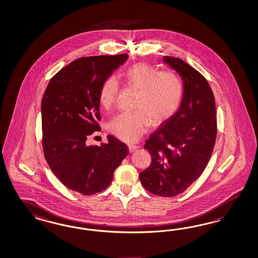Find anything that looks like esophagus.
<instances>
[{"mask_svg":"<svg viewBox=\"0 0 258 258\" xmlns=\"http://www.w3.org/2000/svg\"><path fill=\"white\" fill-rule=\"evenodd\" d=\"M138 148L139 147H138V146H136V145H128V149H129V152H130V153L135 152Z\"/></svg>","mask_w":258,"mask_h":258,"instance_id":"34e87169","label":"esophagus"}]
</instances>
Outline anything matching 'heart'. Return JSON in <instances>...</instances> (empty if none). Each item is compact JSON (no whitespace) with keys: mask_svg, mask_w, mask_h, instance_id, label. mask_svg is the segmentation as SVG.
I'll return each mask as SVG.
<instances>
[{"mask_svg":"<svg viewBox=\"0 0 258 258\" xmlns=\"http://www.w3.org/2000/svg\"><path fill=\"white\" fill-rule=\"evenodd\" d=\"M126 84L138 90L134 107L137 110L116 115L108 122V130L118 139L128 143L136 142L146 133L150 124L159 126L176 112L183 96V83L173 71H159L145 62L130 67L124 74ZM119 84L115 76L103 81L100 103L109 108L116 102Z\"/></svg>","mask_w":258,"mask_h":258,"instance_id":"obj_1","label":"heart"}]
</instances>
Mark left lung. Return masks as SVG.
Listing matches in <instances>:
<instances>
[{
  "label": "left lung",
  "mask_w": 258,
  "mask_h": 258,
  "mask_svg": "<svg viewBox=\"0 0 258 258\" xmlns=\"http://www.w3.org/2000/svg\"><path fill=\"white\" fill-rule=\"evenodd\" d=\"M183 79V98L179 110L146 140L144 149L152 162L140 173L148 191L175 197L204 172L217 138L213 91L206 78L184 60L164 56Z\"/></svg>",
  "instance_id": "8db88e82"
}]
</instances>
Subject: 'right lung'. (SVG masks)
I'll return each mask as SVG.
<instances>
[{
    "label": "right lung",
    "instance_id": "add662e5",
    "mask_svg": "<svg viewBox=\"0 0 258 258\" xmlns=\"http://www.w3.org/2000/svg\"><path fill=\"white\" fill-rule=\"evenodd\" d=\"M127 57L123 53L74 60L52 76L41 101L45 159L62 184L86 196L104 190L129 153L113 136L101 146L88 144L100 131L101 86Z\"/></svg>",
    "mask_w": 258,
    "mask_h": 258
}]
</instances>
